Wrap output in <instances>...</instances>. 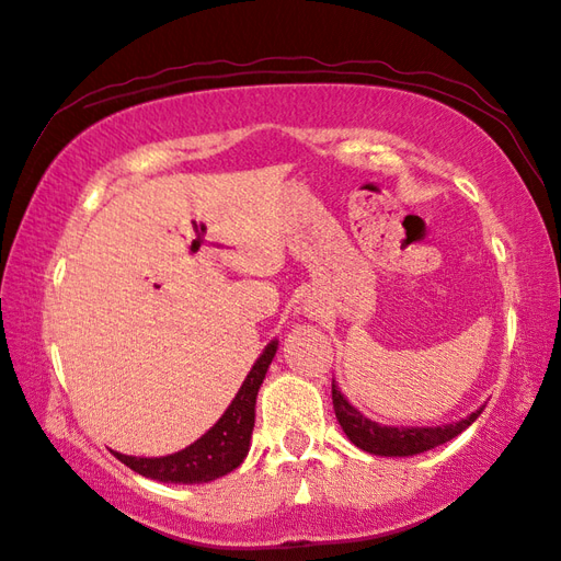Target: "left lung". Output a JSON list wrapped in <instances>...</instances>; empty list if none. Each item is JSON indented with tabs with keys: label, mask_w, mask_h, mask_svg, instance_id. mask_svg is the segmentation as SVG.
I'll return each instance as SVG.
<instances>
[{
	"label": "left lung",
	"mask_w": 561,
	"mask_h": 561,
	"mask_svg": "<svg viewBox=\"0 0 561 561\" xmlns=\"http://www.w3.org/2000/svg\"><path fill=\"white\" fill-rule=\"evenodd\" d=\"M332 404H335V416L342 426V432L356 448H362L371 456L383 458H410L416 453L432 450L440 444H448L450 438L462 434L478 416L482 414V408L474 410L472 414L465 416L460 422L440 424V426H388L368 420L364 412H359L354 404L342 396L335 380H332Z\"/></svg>",
	"instance_id": "1"
}]
</instances>
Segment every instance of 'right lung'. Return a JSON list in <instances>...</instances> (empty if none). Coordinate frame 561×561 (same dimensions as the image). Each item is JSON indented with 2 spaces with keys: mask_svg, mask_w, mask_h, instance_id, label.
I'll return each instance as SVG.
<instances>
[{
  "mask_svg": "<svg viewBox=\"0 0 561 561\" xmlns=\"http://www.w3.org/2000/svg\"><path fill=\"white\" fill-rule=\"evenodd\" d=\"M279 340L274 337L257 362L250 368L243 386L238 388L236 398L219 416V422L209 426V432L202 434L195 444L175 450L171 456L159 458H137L113 450V456L125 462L129 470L139 472L141 478L165 482V484H205L219 480L224 474L233 472L241 465L250 450V436L255 426V400L257 390L265 380L267 368L277 354Z\"/></svg>",
  "mask_w": 561,
  "mask_h": 561,
  "instance_id": "obj_1",
  "label": "right lung"
}]
</instances>
